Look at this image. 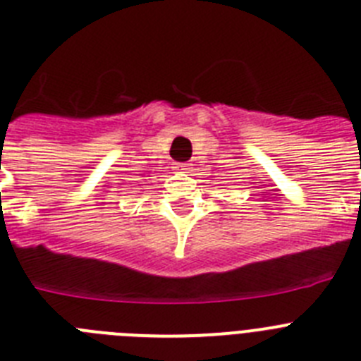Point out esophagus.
<instances>
[{
	"label": "esophagus",
	"instance_id": "34e87169",
	"mask_svg": "<svg viewBox=\"0 0 361 361\" xmlns=\"http://www.w3.org/2000/svg\"><path fill=\"white\" fill-rule=\"evenodd\" d=\"M177 168H178V170L188 171V170H190V164H188V162H178V164H177Z\"/></svg>",
	"mask_w": 361,
	"mask_h": 361
}]
</instances>
